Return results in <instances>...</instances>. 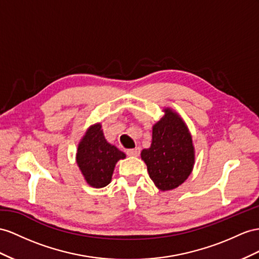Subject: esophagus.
Returning a JSON list of instances; mask_svg holds the SVG:
<instances>
[{"label":"esophagus","instance_id":"esophagus-1","mask_svg":"<svg viewBox=\"0 0 259 259\" xmlns=\"http://www.w3.org/2000/svg\"><path fill=\"white\" fill-rule=\"evenodd\" d=\"M127 154L129 156H138L140 154V148H136V149H130L127 151Z\"/></svg>","mask_w":259,"mask_h":259}]
</instances>
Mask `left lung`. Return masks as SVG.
<instances>
[{
	"label": "left lung",
	"mask_w": 259,
	"mask_h": 259,
	"mask_svg": "<svg viewBox=\"0 0 259 259\" xmlns=\"http://www.w3.org/2000/svg\"><path fill=\"white\" fill-rule=\"evenodd\" d=\"M152 129V143L141 152L150 178L160 190H170L187 180L195 164L193 139L182 117L170 108Z\"/></svg>",
	"instance_id": "obj_1"
}]
</instances>
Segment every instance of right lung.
Wrapping results in <instances>:
<instances>
[{
	"label": "right lung",
	"mask_w": 259,
	"mask_h": 259,
	"mask_svg": "<svg viewBox=\"0 0 259 259\" xmlns=\"http://www.w3.org/2000/svg\"><path fill=\"white\" fill-rule=\"evenodd\" d=\"M125 154L107 142L101 123L91 125L79 141L76 163L86 183L94 188H103L110 183L119 160Z\"/></svg>",
	"instance_id": "add662e5"
}]
</instances>
